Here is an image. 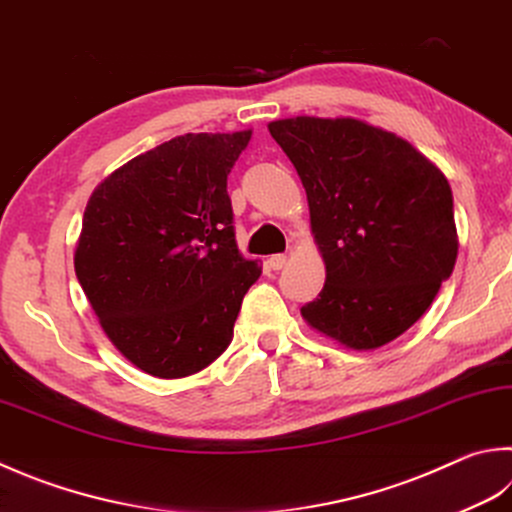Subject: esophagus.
<instances>
[{
  "instance_id": "esophagus-1",
  "label": "esophagus",
  "mask_w": 512,
  "mask_h": 512,
  "mask_svg": "<svg viewBox=\"0 0 512 512\" xmlns=\"http://www.w3.org/2000/svg\"><path fill=\"white\" fill-rule=\"evenodd\" d=\"M285 263H287V256L285 254H274V256L267 258V265L272 267L274 272H278V269H283Z\"/></svg>"
}]
</instances>
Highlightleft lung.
I'll return each mask as SVG.
<instances>
[{
	"instance_id": "left-lung-1",
	"label": "left lung",
	"mask_w": 512,
	"mask_h": 512,
	"mask_svg": "<svg viewBox=\"0 0 512 512\" xmlns=\"http://www.w3.org/2000/svg\"><path fill=\"white\" fill-rule=\"evenodd\" d=\"M303 180L325 285L301 314L352 350H374L426 314L457 260L452 191L399 136L354 118L269 122Z\"/></svg>"
}]
</instances>
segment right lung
Here are the masks:
<instances>
[{"instance_id":"right-lung-1","label":"right lung","mask_w":512,"mask_h":512,"mask_svg":"<svg viewBox=\"0 0 512 512\" xmlns=\"http://www.w3.org/2000/svg\"><path fill=\"white\" fill-rule=\"evenodd\" d=\"M252 131L187 133L115 169L84 209L75 274L106 336L160 379L196 374L234 339L260 267L236 245L227 176Z\"/></svg>"}]
</instances>
